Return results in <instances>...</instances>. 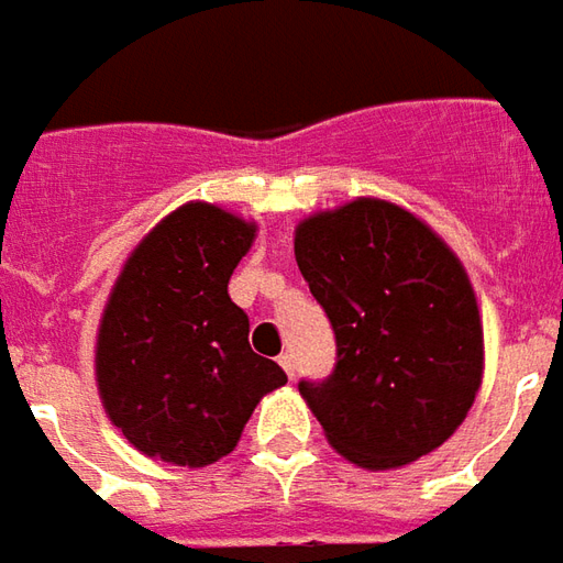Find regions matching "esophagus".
<instances>
[{"instance_id":"34e87169","label":"esophagus","mask_w":563,"mask_h":563,"mask_svg":"<svg viewBox=\"0 0 563 563\" xmlns=\"http://www.w3.org/2000/svg\"><path fill=\"white\" fill-rule=\"evenodd\" d=\"M278 365L285 368V375H288V378H294L297 365H294V356H290V353H282V356H278Z\"/></svg>"}]
</instances>
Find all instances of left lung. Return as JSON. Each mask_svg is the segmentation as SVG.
<instances>
[{
    "label": "left lung",
    "mask_w": 563,
    "mask_h": 563,
    "mask_svg": "<svg viewBox=\"0 0 563 563\" xmlns=\"http://www.w3.org/2000/svg\"><path fill=\"white\" fill-rule=\"evenodd\" d=\"M294 256L338 341L334 372L297 384L328 443L368 471L443 446L484 378L481 309L446 241L356 198L300 222Z\"/></svg>",
    "instance_id": "1"
}]
</instances>
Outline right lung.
<instances>
[{
    "instance_id": "obj_1",
    "label": "right lung",
    "mask_w": 563,
    "mask_h": 563,
    "mask_svg": "<svg viewBox=\"0 0 563 563\" xmlns=\"http://www.w3.org/2000/svg\"><path fill=\"white\" fill-rule=\"evenodd\" d=\"M256 225L213 203L173 210L139 241L98 325L96 380L114 428L148 459L203 467L238 446L263 396L288 384L247 343L229 278Z\"/></svg>"
}]
</instances>
